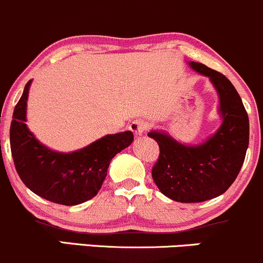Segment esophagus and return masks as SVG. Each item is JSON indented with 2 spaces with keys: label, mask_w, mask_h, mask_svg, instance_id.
<instances>
[{
  "label": "esophagus",
  "mask_w": 263,
  "mask_h": 263,
  "mask_svg": "<svg viewBox=\"0 0 263 263\" xmlns=\"http://www.w3.org/2000/svg\"><path fill=\"white\" fill-rule=\"evenodd\" d=\"M147 128V122L143 121V120H135V121L131 122L129 125V129L134 132L135 136H142L144 134Z\"/></svg>",
  "instance_id": "esophagus-1"
}]
</instances>
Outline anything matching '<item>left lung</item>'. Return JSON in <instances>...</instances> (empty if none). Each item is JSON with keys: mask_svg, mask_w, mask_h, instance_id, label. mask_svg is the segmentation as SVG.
Returning a JSON list of instances; mask_svg holds the SVG:
<instances>
[{"mask_svg": "<svg viewBox=\"0 0 263 263\" xmlns=\"http://www.w3.org/2000/svg\"><path fill=\"white\" fill-rule=\"evenodd\" d=\"M197 73L209 78L219 96L220 127L199 144L177 141L163 129L148 137L159 146L152 178L162 194L179 203H200L230 188L245 161L250 123L242 100L225 75L201 63L190 62Z\"/></svg>", "mask_w": 263, "mask_h": 263, "instance_id": "left-lung-1", "label": "left lung"}]
</instances>
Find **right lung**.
I'll return each mask as SVG.
<instances>
[{
  "label": "right lung",
  "mask_w": 263,
  "mask_h": 263,
  "mask_svg": "<svg viewBox=\"0 0 263 263\" xmlns=\"http://www.w3.org/2000/svg\"><path fill=\"white\" fill-rule=\"evenodd\" d=\"M32 80L26 84L13 111L10 128L16 171L28 189L62 205H78L98 194L111 159L134 142L131 131L106 135L73 152H58L39 142L27 126V101Z\"/></svg>",
  "instance_id": "right-lung-1"
}]
</instances>
